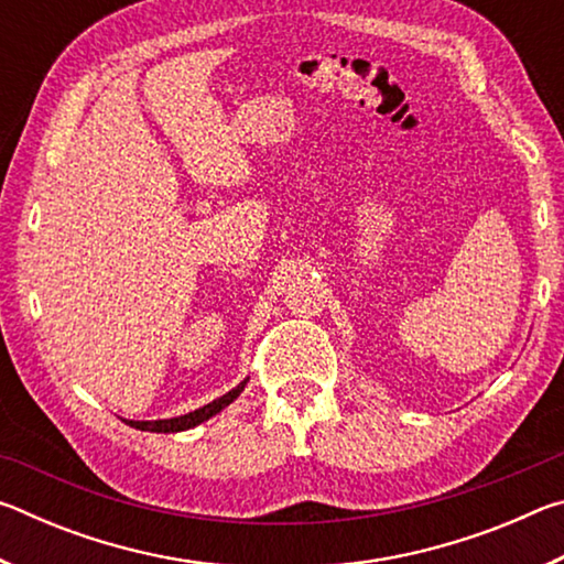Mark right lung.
Instances as JSON below:
<instances>
[{"label": "right lung", "mask_w": 564, "mask_h": 564, "mask_svg": "<svg viewBox=\"0 0 564 564\" xmlns=\"http://www.w3.org/2000/svg\"><path fill=\"white\" fill-rule=\"evenodd\" d=\"M246 383H248V378L241 380V383H238L236 388L228 390L226 395L212 400V403L204 405V408L191 410V413H186V415L166 417V420H127V423H129L131 427H137V431H149V433H181V431H188V427L202 425L204 420L214 417L216 413H221V410H224L226 405H231L234 400H236L238 395H241V390L246 388Z\"/></svg>", "instance_id": "add662e5"}]
</instances>
